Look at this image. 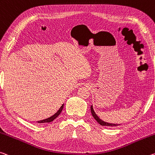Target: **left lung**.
Masks as SVG:
<instances>
[{
	"label": "left lung",
	"instance_id": "8db88e82",
	"mask_svg": "<svg viewBox=\"0 0 155 155\" xmlns=\"http://www.w3.org/2000/svg\"><path fill=\"white\" fill-rule=\"evenodd\" d=\"M90 109H91V112H92V114L93 117L94 118L96 119V121H97L98 123L100 125H101V126H119L118 124H108V123H106V122H104L102 120H101L99 117H97V115L95 114V112L94 111V110H93V107H92V105L90 107Z\"/></svg>",
	"mask_w": 155,
	"mask_h": 155
}]
</instances>
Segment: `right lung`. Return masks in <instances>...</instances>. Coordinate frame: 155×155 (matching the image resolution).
I'll use <instances>...</instances> for the list:
<instances>
[{"label":"right lung","mask_w":155,"mask_h":155,"mask_svg":"<svg viewBox=\"0 0 155 155\" xmlns=\"http://www.w3.org/2000/svg\"><path fill=\"white\" fill-rule=\"evenodd\" d=\"M63 108V104L61 105L60 109L58 110L57 112H56L55 114H54L53 116L50 117V118H48V119H43V120H41V121H38V123H39V124H41V123H50V122H51L52 121H54V120L56 118L61 114V111H62Z\"/></svg>","instance_id":"obj_1"}]
</instances>
